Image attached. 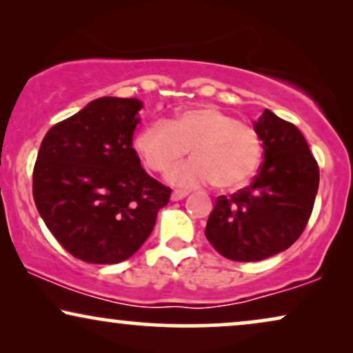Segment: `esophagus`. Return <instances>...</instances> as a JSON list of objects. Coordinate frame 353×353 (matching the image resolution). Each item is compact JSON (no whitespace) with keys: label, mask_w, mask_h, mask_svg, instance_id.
<instances>
[{"label":"esophagus","mask_w":353,"mask_h":353,"mask_svg":"<svg viewBox=\"0 0 353 353\" xmlns=\"http://www.w3.org/2000/svg\"><path fill=\"white\" fill-rule=\"evenodd\" d=\"M188 196V191H181V190H175L172 192V201H181Z\"/></svg>","instance_id":"esophagus-1"}]
</instances>
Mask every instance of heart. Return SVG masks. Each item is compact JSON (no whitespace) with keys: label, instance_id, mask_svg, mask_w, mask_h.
I'll use <instances>...</instances> for the list:
<instances>
[{"label":"heart","instance_id":"b5f03b06","mask_svg":"<svg viewBox=\"0 0 353 353\" xmlns=\"http://www.w3.org/2000/svg\"><path fill=\"white\" fill-rule=\"evenodd\" d=\"M133 146L144 165L157 173L186 156L190 148L191 161L167 173V180L180 188L212 183L221 191L238 190L254 176L262 159L259 133L212 105L148 122L134 134Z\"/></svg>","mask_w":353,"mask_h":353}]
</instances>
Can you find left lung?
I'll return each instance as SVG.
<instances>
[{"instance_id":"left-lung-1","label":"left lung","mask_w":353,"mask_h":353,"mask_svg":"<svg viewBox=\"0 0 353 353\" xmlns=\"http://www.w3.org/2000/svg\"><path fill=\"white\" fill-rule=\"evenodd\" d=\"M263 162L249 186L219 196L205 226L216 252L234 262H259L301 238L310 219L320 168L299 128L265 109L254 123Z\"/></svg>"}]
</instances>
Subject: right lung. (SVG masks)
<instances>
[{
    "label": "right lung",
    "instance_id": "1",
    "mask_svg": "<svg viewBox=\"0 0 353 353\" xmlns=\"http://www.w3.org/2000/svg\"><path fill=\"white\" fill-rule=\"evenodd\" d=\"M141 101L94 99L50 128L33 167V199L67 252L119 263L137 252L168 204L170 188L149 176L132 146Z\"/></svg>",
    "mask_w": 353,
    "mask_h": 353
}]
</instances>
